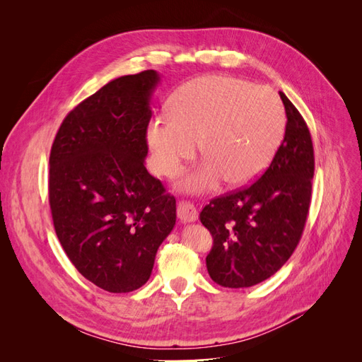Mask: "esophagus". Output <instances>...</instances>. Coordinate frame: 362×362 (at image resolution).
I'll return each mask as SVG.
<instances>
[{
  "label": "esophagus",
  "mask_w": 362,
  "mask_h": 362,
  "mask_svg": "<svg viewBox=\"0 0 362 362\" xmlns=\"http://www.w3.org/2000/svg\"><path fill=\"white\" fill-rule=\"evenodd\" d=\"M177 213H178V218L182 223H190L198 221V211H196V208L193 206V204L190 202H180L177 206Z\"/></svg>",
  "instance_id": "34e87169"
}]
</instances>
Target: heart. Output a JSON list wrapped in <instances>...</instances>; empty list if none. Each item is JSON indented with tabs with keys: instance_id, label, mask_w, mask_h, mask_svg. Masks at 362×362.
Wrapping results in <instances>:
<instances>
[{
	"instance_id": "obj_1",
	"label": "heart",
	"mask_w": 362,
	"mask_h": 362,
	"mask_svg": "<svg viewBox=\"0 0 362 362\" xmlns=\"http://www.w3.org/2000/svg\"><path fill=\"white\" fill-rule=\"evenodd\" d=\"M169 116L149 122L146 140L156 169L172 177L196 152L206 160L181 180L189 193L214 190L225 178L245 185L275 157L286 129L279 96L267 87L228 75H206L182 84L169 101Z\"/></svg>"
}]
</instances>
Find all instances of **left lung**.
<instances>
[{
	"instance_id": "left-lung-1",
	"label": "left lung",
	"mask_w": 362,
	"mask_h": 362,
	"mask_svg": "<svg viewBox=\"0 0 362 362\" xmlns=\"http://www.w3.org/2000/svg\"><path fill=\"white\" fill-rule=\"evenodd\" d=\"M286 136L267 170L247 189L216 198L201 211L213 235L206 270L222 287L245 288L286 264L303 233L311 202L314 149L310 129L288 98Z\"/></svg>"
}]
</instances>
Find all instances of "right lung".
Returning <instances> with one entry per match:
<instances>
[{
  "label": "right lung",
  "mask_w": 362,
  "mask_h": 362,
  "mask_svg": "<svg viewBox=\"0 0 362 362\" xmlns=\"http://www.w3.org/2000/svg\"><path fill=\"white\" fill-rule=\"evenodd\" d=\"M160 74L107 83L64 117L49 156L54 228L81 275L110 293L149 279L177 222V201L145 168Z\"/></svg>",
  "instance_id": "obj_1"
}]
</instances>
